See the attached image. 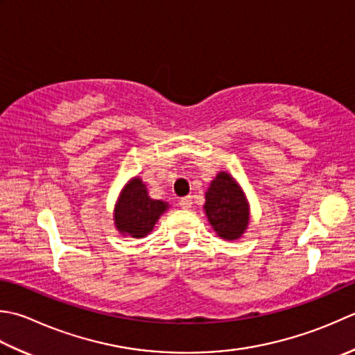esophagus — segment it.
<instances>
[{"label":"esophagus","instance_id":"1","mask_svg":"<svg viewBox=\"0 0 355 355\" xmlns=\"http://www.w3.org/2000/svg\"><path fill=\"white\" fill-rule=\"evenodd\" d=\"M180 206H182L183 209H189V207H192V197H183L180 200Z\"/></svg>","mask_w":355,"mask_h":355}]
</instances>
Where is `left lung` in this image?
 I'll use <instances>...</instances> for the list:
<instances>
[{
    "label": "left lung",
    "instance_id": "left-lung-1",
    "mask_svg": "<svg viewBox=\"0 0 355 355\" xmlns=\"http://www.w3.org/2000/svg\"><path fill=\"white\" fill-rule=\"evenodd\" d=\"M205 209L214 231L226 240L239 239L249 223L246 198L226 172H220L211 183Z\"/></svg>",
    "mask_w": 355,
    "mask_h": 355
}]
</instances>
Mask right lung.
Wrapping results in <instances>:
<instances>
[{
    "instance_id": "right-lung-1",
    "label": "right lung",
    "mask_w": 355,
    "mask_h": 355,
    "mask_svg": "<svg viewBox=\"0 0 355 355\" xmlns=\"http://www.w3.org/2000/svg\"><path fill=\"white\" fill-rule=\"evenodd\" d=\"M168 205L152 200L140 178H134L124 187L115 207V225L124 235L134 239L146 237Z\"/></svg>"
}]
</instances>
